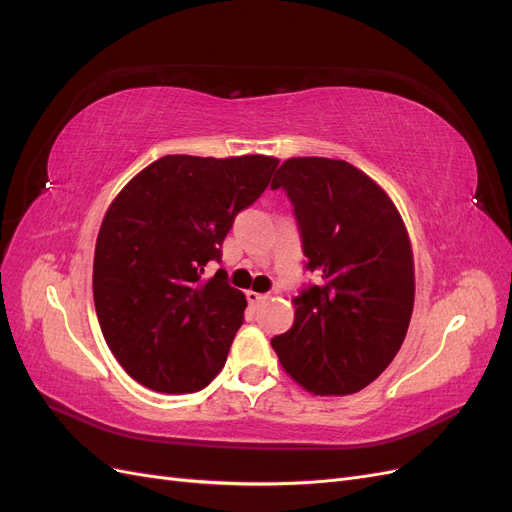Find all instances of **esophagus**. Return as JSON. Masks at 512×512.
Listing matches in <instances>:
<instances>
[{
  "label": "esophagus",
  "instance_id": "34e87169",
  "mask_svg": "<svg viewBox=\"0 0 512 512\" xmlns=\"http://www.w3.org/2000/svg\"><path fill=\"white\" fill-rule=\"evenodd\" d=\"M245 297H247V301H250L252 305H256V303H260V301H265V299H267V294H260V292H254V290H247V292H245Z\"/></svg>",
  "mask_w": 512,
  "mask_h": 512
}]
</instances>
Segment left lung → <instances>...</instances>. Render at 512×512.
I'll use <instances>...</instances> for the list:
<instances>
[{
	"label": "left lung",
	"instance_id": "obj_1",
	"mask_svg": "<svg viewBox=\"0 0 512 512\" xmlns=\"http://www.w3.org/2000/svg\"><path fill=\"white\" fill-rule=\"evenodd\" d=\"M320 282L292 299V327L271 339L286 374L314 395L365 389L399 352L414 307V256L391 196L363 170L290 158L273 177Z\"/></svg>",
	"mask_w": 512,
	"mask_h": 512
}]
</instances>
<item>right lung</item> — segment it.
<instances>
[{"label":"right lung","mask_w":512,"mask_h":512,"mask_svg":"<svg viewBox=\"0 0 512 512\" xmlns=\"http://www.w3.org/2000/svg\"><path fill=\"white\" fill-rule=\"evenodd\" d=\"M273 156H164L108 207L94 254V303L119 365L158 393H196L220 374L245 294L220 260L235 215L267 190Z\"/></svg>","instance_id":"add662e5"}]
</instances>
